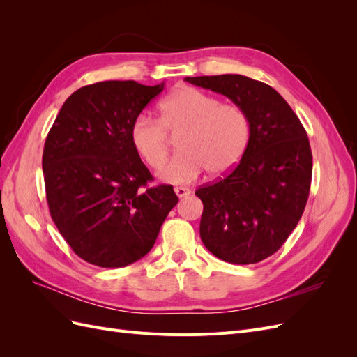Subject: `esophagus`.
<instances>
[{
    "instance_id": "esophagus-1",
    "label": "esophagus",
    "mask_w": 357,
    "mask_h": 357,
    "mask_svg": "<svg viewBox=\"0 0 357 357\" xmlns=\"http://www.w3.org/2000/svg\"><path fill=\"white\" fill-rule=\"evenodd\" d=\"M174 192H176V195H177L178 198H183V197H188V195H189V193H190V189L177 186V188H174Z\"/></svg>"
}]
</instances>
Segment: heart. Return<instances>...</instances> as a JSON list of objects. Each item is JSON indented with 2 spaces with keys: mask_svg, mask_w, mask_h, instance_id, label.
I'll use <instances>...</instances> for the list:
<instances>
[{
  "mask_svg": "<svg viewBox=\"0 0 357 357\" xmlns=\"http://www.w3.org/2000/svg\"><path fill=\"white\" fill-rule=\"evenodd\" d=\"M178 134V153L159 176L172 185L197 180L204 169L223 176L234 169L252 138V121L238 104L220 102L193 88H180L159 104V121L138 114L129 126V142L150 168L158 169L168 155V135Z\"/></svg>",
  "mask_w": 357,
  "mask_h": 357,
  "instance_id": "b5f03b06",
  "label": "heart"
}]
</instances>
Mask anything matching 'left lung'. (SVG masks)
<instances>
[{
  "mask_svg": "<svg viewBox=\"0 0 357 357\" xmlns=\"http://www.w3.org/2000/svg\"><path fill=\"white\" fill-rule=\"evenodd\" d=\"M250 116L252 138L229 174L201 186L204 245L225 262L257 264L296 228L310 195L312 155L298 116L271 86L240 74L186 77Z\"/></svg>",
  "mask_w": 357,
  "mask_h": 357,
  "instance_id": "obj_1",
  "label": "left lung"
}]
</instances>
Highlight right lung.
<instances>
[{"label":"right lung","instance_id":"obj_1","mask_svg":"<svg viewBox=\"0 0 357 357\" xmlns=\"http://www.w3.org/2000/svg\"><path fill=\"white\" fill-rule=\"evenodd\" d=\"M164 83L109 80L83 86L63 102L43 150L52 220L83 261L123 268L146 256L178 198L152 174L129 142V126Z\"/></svg>","mask_w":357,"mask_h":357}]
</instances>
